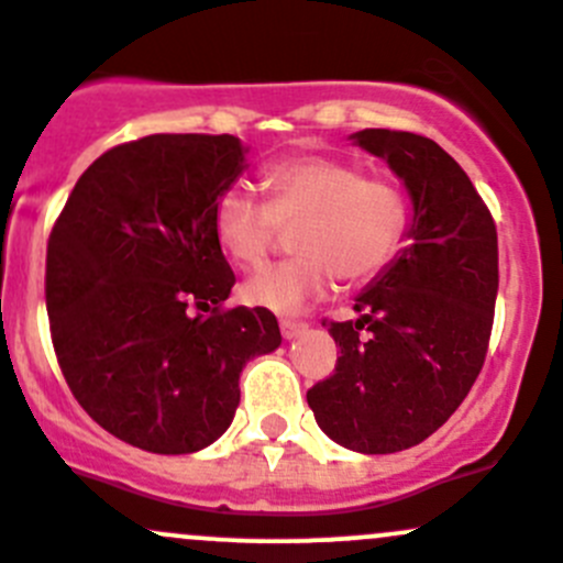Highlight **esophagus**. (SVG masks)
I'll use <instances>...</instances> for the list:
<instances>
[{
	"instance_id": "esophagus-1",
	"label": "esophagus",
	"mask_w": 563,
	"mask_h": 563,
	"mask_svg": "<svg viewBox=\"0 0 563 563\" xmlns=\"http://www.w3.org/2000/svg\"><path fill=\"white\" fill-rule=\"evenodd\" d=\"M280 332L286 340L299 338L305 332V323L302 321H291V318H280Z\"/></svg>"
}]
</instances>
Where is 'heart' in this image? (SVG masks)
Wrapping results in <instances>:
<instances>
[{
  "label": "heart",
  "instance_id": "1",
  "mask_svg": "<svg viewBox=\"0 0 563 563\" xmlns=\"http://www.w3.org/2000/svg\"><path fill=\"white\" fill-rule=\"evenodd\" d=\"M266 203L229 187L214 203V240L242 269H255L292 229L291 261L255 272L242 299L272 313H297L332 291L334 280L362 286L382 275L402 247L408 201L384 176H362L354 163L291 155L261 174Z\"/></svg>",
  "mask_w": 563,
  "mask_h": 563
}]
</instances>
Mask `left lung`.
I'll use <instances>...</instances> for the list:
<instances>
[{"label":"left lung","mask_w":563,"mask_h":563,"mask_svg":"<svg viewBox=\"0 0 563 563\" xmlns=\"http://www.w3.org/2000/svg\"><path fill=\"white\" fill-rule=\"evenodd\" d=\"M382 157L411 201L408 245L356 294L327 382L308 391L334 444L389 455L433 435L474 387L498 294L496 223L471 179L435 141L367 128L351 135Z\"/></svg>","instance_id":"left-lung-1"}]
</instances>
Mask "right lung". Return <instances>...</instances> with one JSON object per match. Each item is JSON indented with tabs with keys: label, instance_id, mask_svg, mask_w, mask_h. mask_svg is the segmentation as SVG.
I'll use <instances>...</instances> for the list:
<instances>
[{
	"label": "right lung",
	"instance_id": "add662e5",
	"mask_svg": "<svg viewBox=\"0 0 563 563\" xmlns=\"http://www.w3.org/2000/svg\"><path fill=\"white\" fill-rule=\"evenodd\" d=\"M236 135L157 133L100 155L48 240L56 360L84 411L117 439L190 455L229 430L240 373L280 345L266 308H231L214 203L240 179Z\"/></svg>",
	"mask_w": 563,
	"mask_h": 563
}]
</instances>
